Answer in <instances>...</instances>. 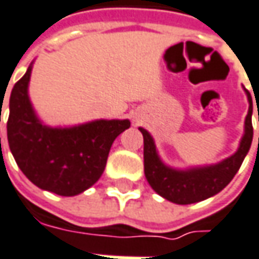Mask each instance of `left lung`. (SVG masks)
Segmentation results:
<instances>
[{
	"instance_id": "left-lung-1",
	"label": "left lung",
	"mask_w": 259,
	"mask_h": 259,
	"mask_svg": "<svg viewBox=\"0 0 259 259\" xmlns=\"http://www.w3.org/2000/svg\"><path fill=\"white\" fill-rule=\"evenodd\" d=\"M248 99V114L244 121V133L235 153L210 165L174 167L163 162L157 152L155 139L143 127V159L145 176L152 189L167 201L178 205H189L212 198L232 181L242 165L252 143V99L244 89ZM259 120V116H258ZM259 140V139H258Z\"/></svg>"
}]
</instances>
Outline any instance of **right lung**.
I'll return each mask as SVG.
<instances>
[{
	"label": "right lung",
	"mask_w": 259,
	"mask_h": 259,
	"mask_svg": "<svg viewBox=\"0 0 259 259\" xmlns=\"http://www.w3.org/2000/svg\"><path fill=\"white\" fill-rule=\"evenodd\" d=\"M32 66L34 61L15 83L10 97V150L35 186L60 196H76L100 179L114 139L129 129L130 120L96 119L73 126L46 124L28 94Z\"/></svg>",
	"instance_id": "add662e5"
}]
</instances>
